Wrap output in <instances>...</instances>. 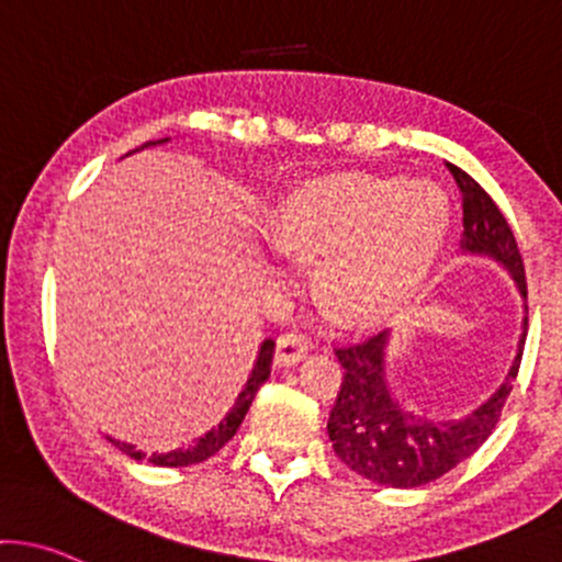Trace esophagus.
Masks as SVG:
<instances>
[{
    "label": "esophagus",
    "instance_id": "1",
    "mask_svg": "<svg viewBox=\"0 0 562 562\" xmlns=\"http://www.w3.org/2000/svg\"><path fill=\"white\" fill-rule=\"evenodd\" d=\"M310 349H312V344L306 341V336H301V333H295V330L282 333V336L277 338L274 366H277V368L295 366V362H299L301 357H304Z\"/></svg>",
    "mask_w": 562,
    "mask_h": 562
}]
</instances>
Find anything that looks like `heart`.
Wrapping results in <instances>:
<instances>
[{
	"label": "heart",
	"instance_id": "obj_1",
	"mask_svg": "<svg viewBox=\"0 0 562 562\" xmlns=\"http://www.w3.org/2000/svg\"><path fill=\"white\" fill-rule=\"evenodd\" d=\"M448 229L442 191L400 176L336 172L282 200L274 243L323 256L319 293L349 323H379L427 280Z\"/></svg>",
	"mask_w": 562,
	"mask_h": 562
}]
</instances>
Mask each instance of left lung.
Returning <instances> with one entry per match:
<instances>
[{
    "mask_svg": "<svg viewBox=\"0 0 562 562\" xmlns=\"http://www.w3.org/2000/svg\"><path fill=\"white\" fill-rule=\"evenodd\" d=\"M448 168L459 183L461 207H464L461 252L491 258L507 269L517 293L526 301V269L507 218L472 176L456 165ZM526 330L528 317L522 319L517 355L502 386L470 416L451 418V422H435L427 413H416L392 390L386 375L390 330L336 349L344 381L328 418L333 451L351 472L386 488H416L442 477L456 464L470 459L491 437L517 379Z\"/></svg>",
    "mask_w": 562,
    "mask_h": 562,
    "instance_id": "obj_1",
    "label": "left lung"
}]
</instances>
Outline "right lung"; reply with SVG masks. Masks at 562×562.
I'll return each instance as SVG.
<instances>
[{
	"label": "right lung",
	"instance_id": "1",
	"mask_svg": "<svg viewBox=\"0 0 562 562\" xmlns=\"http://www.w3.org/2000/svg\"><path fill=\"white\" fill-rule=\"evenodd\" d=\"M165 140L170 138H159V140H146L144 146H138L135 151L140 149H149V146H157V144H165ZM271 355H274V341L267 338V341L261 344V349H258V357L256 362H252V371L248 375V384L243 386V392L237 394V400H234V405L226 413L224 418L218 422V427H213L211 431H205L202 437H196L194 442L187 448H176V451H168V453H151L149 461L157 467H189V464H200V461H207L211 456H215L221 451V448L226 446V442L232 440L234 435H237L239 424H243L245 413L250 411V403L252 397H256V392L261 390L263 381L269 379L271 373ZM116 448H120L122 453H127L131 459L140 461L144 459V451H138V448L131 446V442H120V440H111Z\"/></svg>",
	"mask_w": 562,
	"mask_h": 562
}]
</instances>
